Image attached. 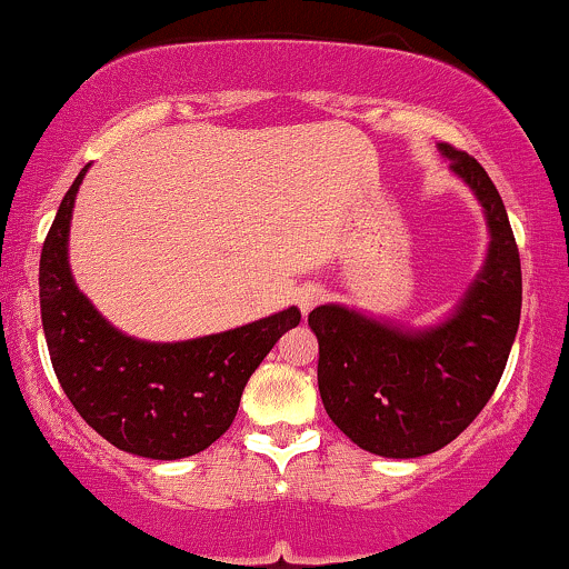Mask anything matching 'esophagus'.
I'll return each instance as SVG.
<instances>
[{
    "label": "esophagus",
    "mask_w": 569,
    "mask_h": 569,
    "mask_svg": "<svg viewBox=\"0 0 569 569\" xmlns=\"http://www.w3.org/2000/svg\"><path fill=\"white\" fill-rule=\"evenodd\" d=\"M322 299H326V289L318 283H305L301 289H297V305L301 312H309L312 307H318Z\"/></svg>",
    "instance_id": "34e87169"
}]
</instances>
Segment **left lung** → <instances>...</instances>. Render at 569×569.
I'll return each mask as SVG.
<instances>
[{
    "mask_svg": "<svg viewBox=\"0 0 569 569\" xmlns=\"http://www.w3.org/2000/svg\"><path fill=\"white\" fill-rule=\"evenodd\" d=\"M486 210L491 247L443 326L405 333L347 307L309 312L320 343L318 386L330 420L378 457H426L451 443L493 397L522 307L520 251L505 201L476 157L441 143Z\"/></svg>",
    "mask_w": 569,
    "mask_h": 569,
    "instance_id": "obj_1",
    "label": "left lung"
}]
</instances>
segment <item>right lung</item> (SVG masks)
Returning a JSON list of instances; mask_svg holds the SVG:
<instances>
[{
  "mask_svg": "<svg viewBox=\"0 0 569 569\" xmlns=\"http://www.w3.org/2000/svg\"><path fill=\"white\" fill-rule=\"evenodd\" d=\"M64 193L39 264L41 326L54 376L70 405L112 446L149 459L204 451L231 428L243 386L286 330L297 307L181 343L136 341L114 330L76 289L68 268V231L76 191Z\"/></svg>",
  "mask_w": 569,
  "mask_h": 569,
  "instance_id": "add662e5",
  "label": "right lung"
}]
</instances>
